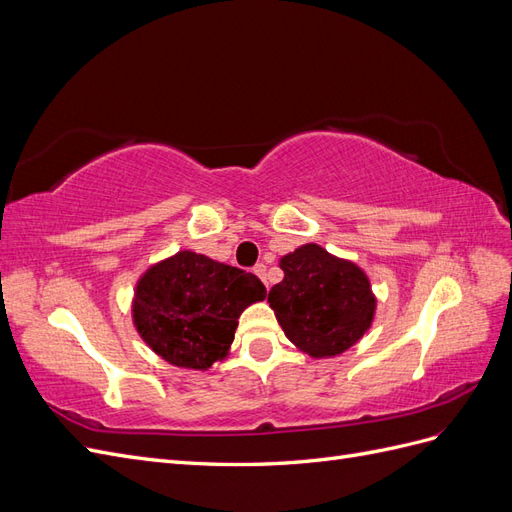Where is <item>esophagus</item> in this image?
Here are the masks:
<instances>
[{
    "mask_svg": "<svg viewBox=\"0 0 512 512\" xmlns=\"http://www.w3.org/2000/svg\"><path fill=\"white\" fill-rule=\"evenodd\" d=\"M254 273L260 277L262 282H265V286H269V282H267V265H262V262H258V265L254 267Z\"/></svg>",
    "mask_w": 512,
    "mask_h": 512,
    "instance_id": "obj_1",
    "label": "esophagus"
}]
</instances>
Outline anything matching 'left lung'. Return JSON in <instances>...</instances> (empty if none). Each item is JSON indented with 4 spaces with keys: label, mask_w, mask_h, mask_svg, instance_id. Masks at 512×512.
<instances>
[{
    "label": "left lung",
    "mask_w": 512,
    "mask_h": 512,
    "mask_svg": "<svg viewBox=\"0 0 512 512\" xmlns=\"http://www.w3.org/2000/svg\"><path fill=\"white\" fill-rule=\"evenodd\" d=\"M284 280L269 290V303L294 346L312 356L348 350L371 324L376 299L365 273L320 245L284 256Z\"/></svg>",
    "instance_id": "obj_1"
}]
</instances>
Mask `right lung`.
Segmentation results:
<instances>
[{"label": "right lung", "instance_id": "right-lung-1", "mask_svg": "<svg viewBox=\"0 0 512 512\" xmlns=\"http://www.w3.org/2000/svg\"><path fill=\"white\" fill-rule=\"evenodd\" d=\"M267 294L254 273L203 254L179 252L136 286L134 322L147 346L177 367L207 369L224 359L243 309Z\"/></svg>", "mask_w": 512, "mask_h": 512}]
</instances>
